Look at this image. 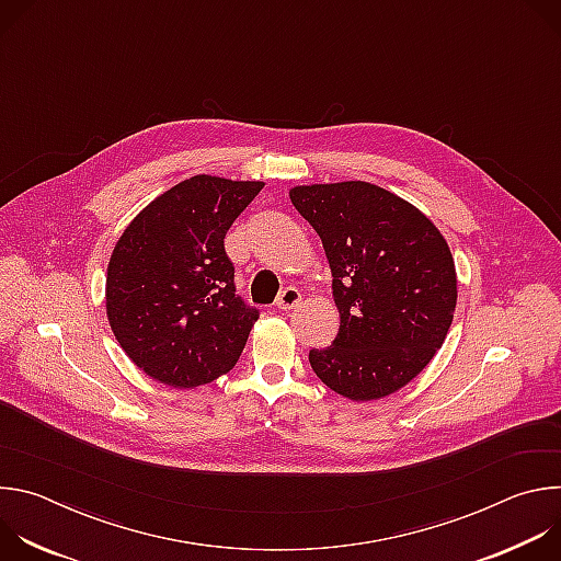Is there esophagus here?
<instances>
[{
	"instance_id": "esophagus-1",
	"label": "esophagus",
	"mask_w": 561,
	"mask_h": 561,
	"mask_svg": "<svg viewBox=\"0 0 561 561\" xmlns=\"http://www.w3.org/2000/svg\"><path fill=\"white\" fill-rule=\"evenodd\" d=\"M299 301H301V293H299L295 286H288V288H284V290L279 293V297H277V308L290 310V308H295Z\"/></svg>"
}]
</instances>
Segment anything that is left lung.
I'll use <instances>...</instances> for the list:
<instances>
[{
  "instance_id": "left-lung-1",
  "label": "left lung",
  "mask_w": 561,
  "mask_h": 561,
  "mask_svg": "<svg viewBox=\"0 0 561 561\" xmlns=\"http://www.w3.org/2000/svg\"><path fill=\"white\" fill-rule=\"evenodd\" d=\"M333 273L340 333L308 362L353 402L415 379L442 348L457 304V273L437 226L413 204L368 182L290 188Z\"/></svg>"
}]
</instances>
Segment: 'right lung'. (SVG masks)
Segmentation results:
<instances>
[{"instance_id":"obj_1","label":"right lung","mask_w":561,"mask_h":561,"mask_svg":"<svg viewBox=\"0 0 561 561\" xmlns=\"http://www.w3.org/2000/svg\"><path fill=\"white\" fill-rule=\"evenodd\" d=\"M264 182L195 175L154 197L122 232L106 275V317L130 362L159 383L226 375L260 312L234 295L224 237Z\"/></svg>"}]
</instances>
